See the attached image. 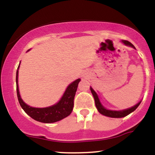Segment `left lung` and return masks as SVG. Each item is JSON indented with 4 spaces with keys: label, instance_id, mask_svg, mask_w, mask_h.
Here are the masks:
<instances>
[{
    "label": "left lung",
    "instance_id": "1",
    "mask_svg": "<svg viewBox=\"0 0 155 155\" xmlns=\"http://www.w3.org/2000/svg\"><path fill=\"white\" fill-rule=\"evenodd\" d=\"M122 42H123L124 44H126V45L130 46V47H132L135 49L134 46H133V44L130 43V42L128 41H122ZM90 90H91L92 95H93L94 99H95V106H96V108H97V111L100 112L101 114L104 115V116H106V117H112V118H122V117H126V116H127L128 114H130V113H132L133 111H134L135 110L138 108V106H139L140 104V102H139L138 104H137L136 106H133V107L127 108V109L123 110V111H120L107 110V109H106V108H105L104 106H102V105H101L100 100H99V98H98V96H97V94H96V92L94 91L93 90H92V87L90 88Z\"/></svg>",
    "mask_w": 155,
    "mask_h": 155
}]
</instances>
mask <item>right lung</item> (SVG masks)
I'll use <instances>...</instances> for the list:
<instances>
[{"mask_svg":"<svg viewBox=\"0 0 155 155\" xmlns=\"http://www.w3.org/2000/svg\"><path fill=\"white\" fill-rule=\"evenodd\" d=\"M79 81L80 79H78L71 84L67 87L61 100L57 104L47 108H33L25 104L21 98L18 88V71H17L16 82H17V94L19 103L25 112L33 120L44 123H52V122H58L65 118L71 113L74 108V97Z\"/></svg>","mask_w":155,"mask_h":155,"instance_id":"right-lung-1","label":"right lung"}]
</instances>
